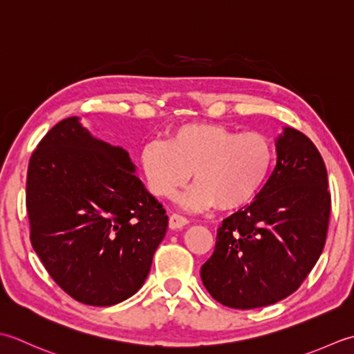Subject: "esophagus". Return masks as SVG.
Returning <instances> with one entry per match:
<instances>
[{"label": "esophagus", "instance_id": "obj_1", "mask_svg": "<svg viewBox=\"0 0 354 354\" xmlns=\"http://www.w3.org/2000/svg\"><path fill=\"white\" fill-rule=\"evenodd\" d=\"M187 223H189V220L180 214H172L169 217V227L171 229H182L187 225Z\"/></svg>", "mask_w": 354, "mask_h": 354}]
</instances>
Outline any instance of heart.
Wrapping results in <instances>:
<instances>
[{"mask_svg": "<svg viewBox=\"0 0 354 354\" xmlns=\"http://www.w3.org/2000/svg\"><path fill=\"white\" fill-rule=\"evenodd\" d=\"M140 163L149 191L172 198L194 177L183 197L192 209L217 205L232 211L249 205L268 182L275 165V147L266 134L240 133L218 124H186L167 142L151 140Z\"/></svg>", "mask_w": 354, "mask_h": 354, "instance_id": "b5f03b06", "label": "heart"}]
</instances>
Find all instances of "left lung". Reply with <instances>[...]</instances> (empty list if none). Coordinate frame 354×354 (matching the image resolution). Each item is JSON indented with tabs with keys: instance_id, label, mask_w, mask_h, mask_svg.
I'll return each mask as SVG.
<instances>
[{
	"instance_id": "left-lung-1",
	"label": "left lung",
	"mask_w": 354,
	"mask_h": 354,
	"mask_svg": "<svg viewBox=\"0 0 354 354\" xmlns=\"http://www.w3.org/2000/svg\"><path fill=\"white\" fill-rule=\"evenodd\" d=\"M277 156L268 183L223 220L214 254L201 266L206 290L230 308L264 307L297 292L326 244L331 196L318 148L284 128Z\"/></svg>"
}]
</instances>
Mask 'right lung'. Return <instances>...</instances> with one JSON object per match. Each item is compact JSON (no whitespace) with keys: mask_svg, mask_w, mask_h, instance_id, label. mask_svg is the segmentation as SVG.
<instances>
[{"mask_svg":"<svg viewBox=\"0 0 354 354\" xmlns=\"http://www.w3.org/2000/svg\"><path fill=\"white\" fill-rule=\"evenodd\" d=\"M125 149L67 118L42 137L27 169L30 241L71 298L106 307L139 290L168 227Z\"/></svg>","mask_w":354,"mask_h":354,"instance_id":"1","label":"right lung"}]
</instances>
